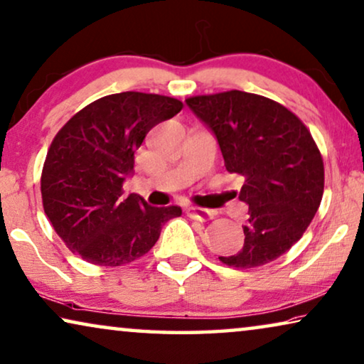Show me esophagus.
Returning a JSON list of instances; mask_svg holds the SVG:
<instances>
[{"label":"esophagus","instance_id":"esophagus-1","mask_svg":"<svg viewBox=\"0 0 364 364\" xmlns=\"http://www.w3.org/2000/svg\"><path fill=\"white\" fill-rule=\"evenodd\" d=\"M186 214L191 217V219H198L200 222L214 219V210L203 209V208H194V205H191V208H186Z\"/></svg>","mask_w":364,"mask_h":364}]
</instances>
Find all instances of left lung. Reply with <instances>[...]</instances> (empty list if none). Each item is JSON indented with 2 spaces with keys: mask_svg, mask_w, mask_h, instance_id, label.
Instances as JSON below:
<instances>
[{
  "mask_svg": "<svg viewBox=\"0 0 364 364\" xmlns=\"http://www.w3.org/2000/svg\"><path fill=\"white\" fill-rule=\"evenodd\" d=\"M186 105L215 135L227 171L245 176V243L227 267L255 268L279 258L307 230L323 194V160L294 112L268 97L224 91Z\"/></svg>",
  "mask_w": 364,
  "mask_h": 364,
  "instance_id": "1",
  "label": "left lung"
}]
</instances>
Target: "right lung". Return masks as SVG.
<instances>
[{"label":"right lung","mask_w":364,"mask_h":364,"mask_svg":"<svg viewBox=\"0 0 364 364\" xmlns=\"http://www.w3.org/2000/svg\"><path fill=\"white\" fill-rule=\"evenodd\" d=\"M181 109V101L161 95H109L78 111L52 140L41 178L43 210L85 262H134L155 245L165 222L181 215L178 205L154 208L122 191L149 130Z\"/></svg>","instance_id":"add662e5"}]
</instances>
